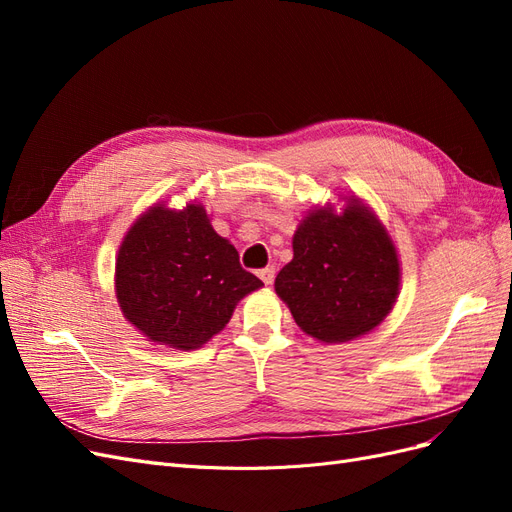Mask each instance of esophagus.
Segmentation results:
<instances>
[{"mask_svg": "<svg viewBox=\"0 0 512 512\" xmlns=\"http://www.w3.org/2000/svg\"><path fill=\"white\" fill-rule=\"evenodd\" d=\"M258 275H260V280L269 286V284H273V280H275V267H265V269H260V271H258Z\"/></svg>", "mask_w": 512, "mask_h": 512, "instance_id": "34e87169", "label": "esophagus"}]
</instances>
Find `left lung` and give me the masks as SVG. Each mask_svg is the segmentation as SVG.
Instances as JSON below:
<instances>
[{"mask_svg": "<svg viewBox=\"0 0 512 512\" xmlns=\"http://www.w3.org/2000/svg\"><path fill=\"white\" fill-rule=\"evenodd\" d=\"M292 260L275 292L299 327L322 344L376 329L399 294V258L389 232L359 198L346 209L309 211L292 237Z\"/></svg>", "mask_w": 512, "mask_h": 512, "instance_id": "left-lung-1", "label": "left lung"}]
</instances>
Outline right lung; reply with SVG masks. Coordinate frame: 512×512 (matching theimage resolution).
<instances>
[{"mask_svg":"<svg viewBox=\"0 0 512 512\" xmlns=\"http://www.w3.org/2000/svg\"><path fill=\"white\" fill-rule=\"evenodd\" d=\"M262 282L239 265L203 205H153L126 232L115 262L123 316L149 342L194 350L218 335L237 303Z\"/></svg>","mask_w":512,"mask_h":512,"instance_id":"1","label":"right lung"}]
</instances>
